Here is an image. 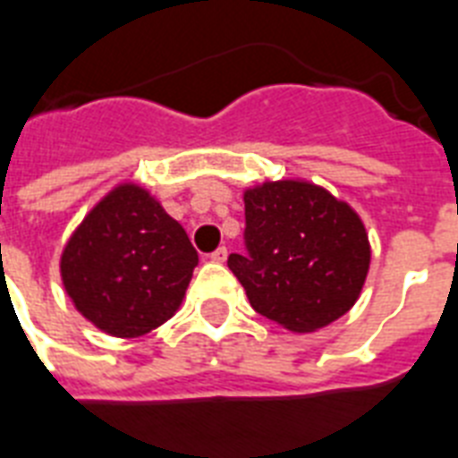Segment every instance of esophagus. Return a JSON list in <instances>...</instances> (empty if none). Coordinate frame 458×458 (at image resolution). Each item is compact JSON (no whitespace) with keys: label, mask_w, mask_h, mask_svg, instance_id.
I'll use <instances>...</instances> for the list:
<instances>
[{"label":"esophagus","mask_w":458,"mask_h":458,"mask_svg":"<svg viewBox=\"0 0 458 458\" xmlns=\"http://www.w3.org/2000/svg\"><path fill=\"white\" fill-rule=\"evenodd\" d=\"M226 255H229V250H226L225 246H219L217 250H212V253H210V260L212 262H225Z\"/></svg>","instance_id":"esophagus-1"}]
</instances>
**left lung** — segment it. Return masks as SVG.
Here are the masks:
<instances>
[{
    "label": "left lung",
    "instance_id": "left-lung-1",
    "mask_svg": "<svg viewBox=\"0 0 458 458\" xmlns=\"http://www.w3.org/2000/svg\"><path fill=\"white\" fill-rule=\"evenodd\" d=\"M243 253L232 269L255 313L292 332H315L342 318L363 289L370 246L346 203L301 181L246 191Z\"/></svg>",
    "mask_w": 458,
    "mask_h": 458
}]
</instances>
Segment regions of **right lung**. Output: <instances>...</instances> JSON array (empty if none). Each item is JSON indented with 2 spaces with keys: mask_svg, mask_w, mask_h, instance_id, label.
Wrapping results in <instances>:
<instances>
[{
  "mask_svg": "<svg viewBox=\"0 0 458 458\" xmlns=\"http://www.w3.org/2000/svg\"><path fill=\"white\" fill-rule=\"evenodd\" d=\"M196 248L148 191L119 186L95 205L62 255L66 293L112 336H143L176 313Z\"/></svg>",
  "mask_w": 458,
  "mask_h": 458,
  "instance_id": "add662e5",
  "label": "right lung"
}]
</instances>
